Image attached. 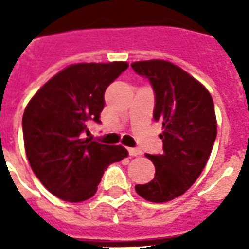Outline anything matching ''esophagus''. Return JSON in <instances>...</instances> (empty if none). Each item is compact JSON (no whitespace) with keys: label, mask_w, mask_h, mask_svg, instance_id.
<instances>
[{"label":"esophagus","mask_w":249,"mask_h":249,"mask_svg":"<svg viewBox=\"0 0 249 249\" xmlns=\"http://www.w3.org/2000/svg\"><path fill=\"white\" fill-rule=\"evenodd\" d=\"M141 154H142V151H141L140 148H136V147L129 148V155L130 156H140Z\"/></svg>","instance_id":"34e87169"}]
</instances>
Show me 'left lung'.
I'll return each mask as SVG.
<instances>
[{"mask_svg":"<svg viewBox=\"0 0 249 249\" xmlns=\"http://www.w3.org/2000/svg\"><path fill=\"white\" fill-rule=\"evenodd\" d=\"M132 67L154 88V120L163 125L164 150L146 155L155 177L136 185V191L148 201L165 203L185 194L204 169L217 136L214 105L203 84L168 60H141Z\"/></svg>","mask_w":249,"mask_h":249,"instance_id":"8db88e82","label":"left lung"}]
</instances>
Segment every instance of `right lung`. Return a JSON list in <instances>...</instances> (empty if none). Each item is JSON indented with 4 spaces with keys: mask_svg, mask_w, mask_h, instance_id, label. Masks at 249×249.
<instances>
[{
    "mask_svg": "<svg viewBox=\"0 0 249 249\" xmlns=\"http://www.w3.org/2000/svg\"><path fill=\"white\" fill-rule=\"evenodd\" d=\"M128 66L70 64L41 86L25 107L23 137L29 165L62 200L79 203L94 196L106 168L128 156L120 144L83 138L90 121H101L107 86Z\"/></svg>",
    "mask_w": 249,
    "mask_h": 249,
    "instance_id": "1",
    "label": "right lung"
}]
</instances>
